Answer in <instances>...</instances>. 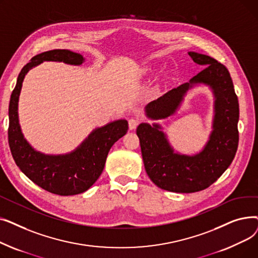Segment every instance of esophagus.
I'll list each match as a JSON object with an SVG mask.
<instances>
[{
    "label": "esophagus",
    "instance_id": "1",
    "mask_svg": "<svg viewBox=\"0 0 258 258\" xmlns=\"http://www.w3.org/2000/svg\"><path fill=\"white\" fill-rule=\"evenodd\" d=\"M138 124H139V120H137V119L131 118V119L128 120V127H130L131 131L136 128V127L138 126Z\"/></svg>",
    "mask_w": 258,
    "mask_h": 258
}]
</instances>
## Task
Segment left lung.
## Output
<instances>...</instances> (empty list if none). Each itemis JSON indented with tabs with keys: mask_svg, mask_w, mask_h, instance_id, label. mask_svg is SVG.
<instances>
[{
	"mask_svg": "<svg viewBox=\"0 0 258 258\" xmlns=\"http://www.w3.org/2000/svg\"><path fill=\"white\" fill-rule=\"evenodd\" d=\"M188 54L205 69L148 103L145 115L153 120L165 119L177 112L189 90L200 84L208 86L214 96V118L204 148L194 156L174 153L161 125L141 123L137 127L147 175L161 189L180 194L197 192L213 184L231 164L238 146V99L228 69L205 54Z\"/></svg>",
	"mask_w": 258,
	"mask_h": 258,
	"instance_id": "1",
	"label": "left lung"
}]
</instances>
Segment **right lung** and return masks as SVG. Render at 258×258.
Listing matches in <instances>:
<instances>
[{"label": "right lung", "mask_w": 258, "mask_h": 258, "mask_svg": "<svg viewBox=\"0 0 258 258\" xmlns=\"http://www.w3.org/2000/svg\"><path fill=\"white\" fill-rule=\"evenodd\" d=\"M44 61H62L79 66L85 61L79 53L55 49L37 54L19 74L9 102L8 142L13 159L22 172L45 190L58 196L83 194L97 181L113 144L123 137L128 123L120 119L95 128L76 150L64 155H45L28 143L19 123V97L25 75Z\"/></svg>", "instance_id": "obj_1"}]
</instances>
